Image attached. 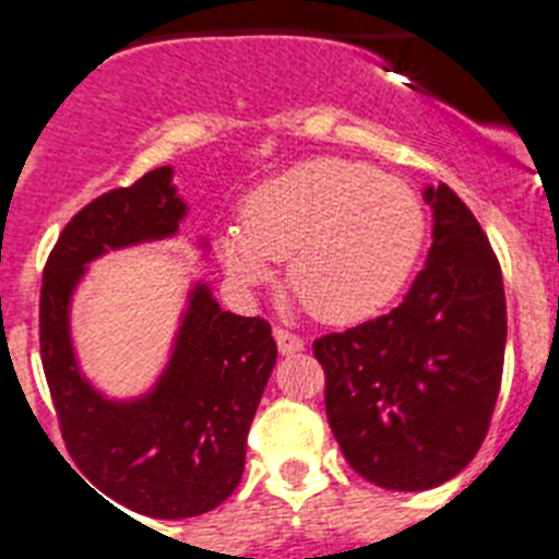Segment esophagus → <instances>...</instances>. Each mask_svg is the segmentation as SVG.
I'll list each match as a JSON object with an SVG mask.
<instances>
[{
    "label": "esophagus",
    "mask_w": 559,
    "mask_h": 559,
    "mask_svg": "<svg viewBox=\"0 0 559 559\" xmlns=\"http://www.w3.org/2000/svg\"><path fill=\"white\" fill-rule=\"evenodd\" d=\"M274 338H276V349H280L283 355H296L305 349V341L296 333H288V330L283 328L274 330Z\"/></svg>",
    "instance_id": "1"
}]
</instances>
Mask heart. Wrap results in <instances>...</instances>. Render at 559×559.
Here are the masks:
<instances>
[{"label":"heart","mask_w":559,"mask_h":559,"mask_svg":"<svg viewBox=\"0 0 559 559\" xmlns=\"http://www.w3.org/2000/svg\"><path fill=\"white\" fill-rule=\"evenodd\" d=\"M428 215L406 181L353 159H310L249 192L243 224L218 235L221 265L260 288L288 261L290 288L324 322L380 313L426 249Z\"/></svg>","instance_id":"obj_1"}]
</instances>
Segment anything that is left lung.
I'll list each match as a JSON object with an SVG mask.
<instances>
[{"label":"left lung","instance_id":"left-lung-1","mask_svg":"<svg viewBox=\"0 0 559 559\" xmlns=\"http://www.w3.org/2000/svg\"><path fill=\"white\" fill-rule=\"evenodd\" d=\"M431 249L403 302L313 344L324 406L358 476L400 492L462 473L496 408L507 347L501 265L473 212L448 185L423 192Z\"/></svg>","mask_w":559,"mask_h":559}]
</instances>
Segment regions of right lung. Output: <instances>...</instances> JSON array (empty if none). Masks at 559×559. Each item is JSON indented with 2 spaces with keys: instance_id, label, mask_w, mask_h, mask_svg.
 <instances>
[{
  "instance_id": "1",
  "label": "right lung",
  "mask_w": 559,
  "mask_h": 559,
  "mask_svg": "<svg viewBox=\"0 0 559 559\" xmlns=\"http://www.w3.org/2000/svg\"><path fill=\"white\" fill-rule=\"evenodd\" d=\"M185 218L173 167H156L69 221L41 283V364L69 453L108 503L165 521L204 515L240 484L246 437L276 364L269 322L229 313L210 285L192 283L156 383L108 397L78 364L69 310L92 260L176 237Z\"/></svg>"
}]
</instances>
